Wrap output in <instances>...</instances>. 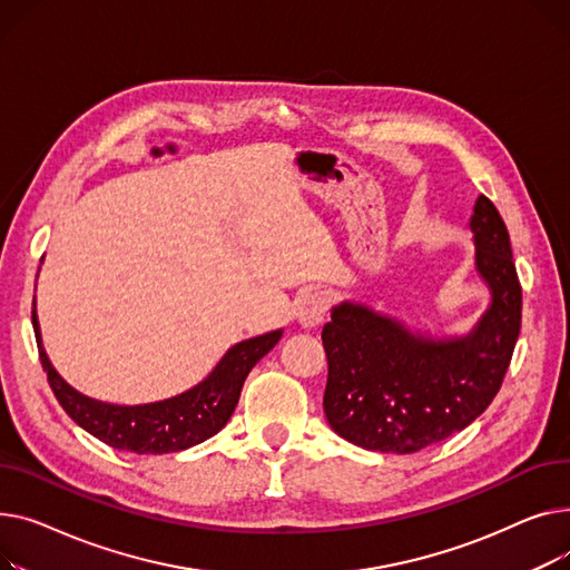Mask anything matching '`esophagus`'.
Masks as SVG:
<instances>
[{
    "label": "esophagus",
    "mask_w": 570,
    "mask_h": 570,
    "mask_svg": "<svg viewBox=\"0 0 570 570\" xmlns=\"http://www.w3.org/2000/svg\"><path fill=\"white\" fill-rule=\"evenodd\" d=\"M328 311V296L324 292H313L296 308V320L304 328H313L324 322Z\"/></svg>",
    "instance_id": "obj_1"
}]
</instances>
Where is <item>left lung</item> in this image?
Here are the masks:
<instances>
[{
	"instance_id": "obj_1",
	"label": "left lung",
	"mask_w": 570,
	"mask_h": 570,
	"mask_svg": "<svg viewBox=\"0 0 570 570\" xmlns=\"http://www.w3.org/2000/svg\"><path fill=\"white\" fill-rule=\"evenodd\" d=\"M470 227L492 301L466 336L430 338L350 301L331 311L322 328L324 414L343 440L367 451L416 453L464 430L492 403L520 336L522 287L509 229L485 195Z\"/></svg>"
}]
</instances>
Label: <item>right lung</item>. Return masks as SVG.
I'll list each match as a JSON object with an SVG mask.
<instances>
[{"instance_id": "1", "label": "right lung", "mask_w": 570, "mask_h": 570, "mask_svg": "<svg viewBox=\"0 0 570 570\" xmlns=\"http://www.w3.org/2000/svg\"><path fill=\"white\" fill-rule=\"evenodd\" d=\"M31 324L33 333H37L39 358L48 373V384L63 412L104 444L140 455L184 451L214 438L237 407L242 386L253 365L264 354H269L283 336L278 328L237 343L227 350L205 382H199L186 393L160 400V403L126 407L100 403V400L87 397L66 384L43 350L37 311H31Z\"/></svg>"}]
</instances>
